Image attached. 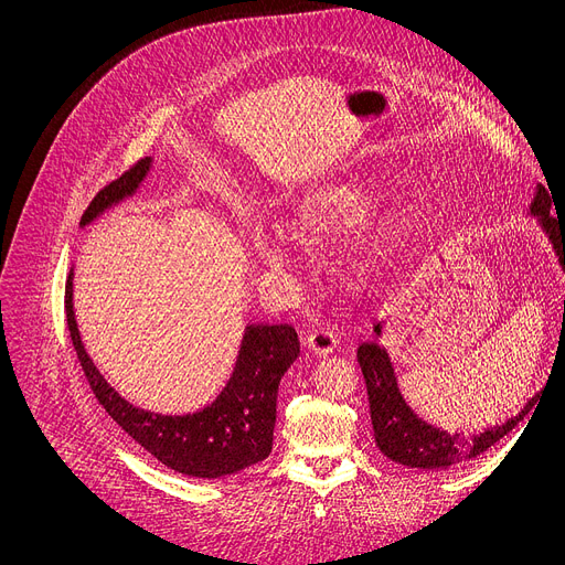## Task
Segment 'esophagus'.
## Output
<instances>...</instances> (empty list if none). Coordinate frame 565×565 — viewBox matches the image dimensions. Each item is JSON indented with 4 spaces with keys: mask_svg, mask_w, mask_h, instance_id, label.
Here are the masks:
<instances>
[{
    "mask_svg": "<svg viewBox=\"0 0 565 565\" xmlns=\"http://www.w3.org/2000/svg\"><path fill=\"white\" fill-rule=\"evenodd\" d=\"M335 342H338V338H335V333L331 329H316V331H311L309 335H306V340H303L306 349H309L316 355L331 353L335 349Z\"/></svg>",
    "mask_w": 565,
    "mask_h": 565,
    "instance_id": "esophagus-1",
    "label": "esophagus"
}]
</instances>
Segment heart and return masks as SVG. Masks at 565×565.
<instances>
[{
  "mask_svg": "<svg viewBox=\"0 0 565 565\" xmlns=\"http://www.w3.org/2000/svg\"><path fill=\"white\" fill-rule=\"evenodd\" d=\"M374 202L367 184H329L303 193L292 212V227L297 234L313 238L335 230H344L361 221ZM398 218L383 223L370 238V252L385 247L396 234ZM259 259L268 266L281 268L288 264V243L277 234H262L254 243Z\"/></svg>",
  "mask_w": 565,
  "mask_h": 565,
  "instance_id": "heart-1",
  "label": "heart"
}]
</instances>
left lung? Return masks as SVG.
I'll return each instance as SVG.
<instances>
[{
    "mask_svg": "<svg viewBox=\"0 0 565 565\" xmlns=\"http://www.w3.org/2000/svg\"><path fill=\"white\" fill-rule=\"evenodd\" d=\"M550 193L539 186L536 198L532 202V214H536L547 230L554 249L558 254V262L565 268V225L550 216ZM376 335H381V324H374ZM358 365L365 376L367 385V398H370V413H372V426L376 446L385 457L392 461H398L403 467L413 469H426V471H441L452 465H461V461L473 459L487 448H491L495 441H500L509 430H514L525 415L534 409V403L539 394L521 409V413L509 419L504 426H495L482 435H448L441 433L426 422H422L413 409L405 405V401L398 394L394 370L390 365V358L383 347L376 342H363L358 347Z\"/></svg>",
    "mask_w": 565,
    "mask_h": 565,
    "instance_id": "obj_1",
    "label": "left lung"
}]
</instances>
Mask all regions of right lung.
I'll list each match as a JSON object with an SVG mask.
<instances>
[{"mask_svg": "<svg viewBox=\"0 0 565 565\" xmlns=\"http://www.w3.org/2000/svg\"><path fill=\"white\" fill-rule=\"evenodd\" d=\"M148 167V158L139 160L121 178L100 189L85 210L81 225H87L110 204L130 195L146 178ZM65 316L78 363L96 401L106 407L121 430L164 467L191 478H223L270 455L279 381L299 353V340L292 327H247L234 374L221 396L200 413L162 417L124 401L89 361L74 320L72 275L65 284Z\"/></svg>", "mask_w": 565, "mask_h": 565, "instance_id": "add662e5", "label": "right lung"}]
</instances>
